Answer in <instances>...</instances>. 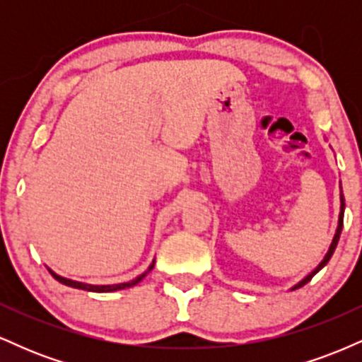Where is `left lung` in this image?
Masks as SVG:
<instances>
[{
    "label": "left lung",
    "mask_w": 362,
    "mask_h": 362,
    "mask_svg": "<svg viewBox=\"0 0 362 362\" xmlns=\"http://www.w3.org/2000/svg\"><path fill=\"white\" fill-rule=\"evenodd\" d=\"M340 202H342V204H340V218H339V228H337V233H335V236H334V242H332V245H330V250H328V253H327V255H325V259H323L322 264H320L318 267L315 269V271L311 272L308 277H306V279H303V281L300 282V284H298V286H294V289L301 288V286H305L306 282L311 281V277H313L315 274H317V272L320 271V269L323 267V265H327V262L330 260V257H332V255H334V250H335V247H337V243H339V238H340V231H342V226H344V207H346V202H344V195H340Z\"/></svg>",
    "instance_id": "1"
}]
</instances>
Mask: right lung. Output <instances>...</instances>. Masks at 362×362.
<instances>
[{
  "label": "right lung",
  "mask_w": 362,
  "mask_h": 362,
  "mask_svg": "<svg viewBox=\"0 0 362 362\" xmlns=\"http://www.w3.org/2000/svg\"><path fill=\"white\" fill-rule=\"evenodd\" d=\"M153 269V264H151V267L148 269L146 272L144 274H141L139 277H136L134 281H131V282H124V284H114V286H91V284H83V282H76V281H69V279H64V277H61V276H56V274L54 272H51L52 274V277L56 281H59L61 284H64V286H69V288H76V289H85V291H93V293H109V291H119V289H126V288H131V286H134V284H138L139 281H143L144 277H146V274L151 271Z\"/></svg>",
  "instance_id": "right-lung-1"
}]
</instances>
